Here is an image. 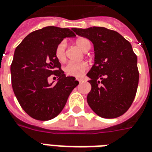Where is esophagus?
<instances>
[{"instance_id":"34e87169","label":"esophagus","mask_w":152,"mask_h":152,"mask_svg":"<svg viewBox=\"0 0 152 152\" xmlns=\"http://www.w3.org/2000/svg\"><path fill=\"white\" fill-rule=\"evenodd\" d=\"M77 80H78L80 83H81L83 81V79H77Z\"/></svg>"}]
</instances>
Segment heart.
Listing matches in <instances>:
<instances>
[{
  "instance_id": "heart-1",
  "label": "heart",
  "mask_w": 152,
  "mask_h": 152,
  "mask_svg": "<svg viewBox=\"0 0 152 152\" xmlns=\"http://www.w3.org/2000/svg\"><path fill=\"white\" fill-rule=\"evenodd\" d=\"M76 45L82 49L84 52H86L89 50L90 48V42L86 38H80L76 41ZM66 44L64 41L57 45L55 49V56L56 57L59 62H63L66 58ZM88 69V64L86 62H69L65 66L64 71L66 75L70 76H74V77H80L82 76L85 71Z\"/></svg>"
}]
</instances>
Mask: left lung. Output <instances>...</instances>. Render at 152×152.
<instances>
[{
    "label": "left lung",
    "instance_id": "obj_1",
    "mask_svg": "<svg viewBox=\"0 0 152 152\" xmlns=\"http://www.w3.org/2000/svg\"><path fill=\"white\" fill-rule=\"evenodd\" d=\"M72 30L94 44L95 62L87 73L91 85L88 104L104 118L123 115L134 100L139 81L137 58L131 43L103 27Z\"/></svg>",
    "mask_w": 152,
    "mask_h": 152
}]
</instances>
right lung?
<instances>
[{"mask_svg": "<svg viewBox=\"0 0 152 152\" xmlns=\"http://www.w3.org/2000/svg\"><path fill=\"white\" fill-rule=\"evenodd\" d=\"M75 36L69 28L48 26L30 33L15 49L11 65L12 88L22 109L34 119L48 121L58 115L79 84L72 76H65L55 56L58 43ZM51 75L59 77L56 85L48 83Z\"/></svg>", "mask_w": 152, "mask_h": 152, "instance_id": "obj_1", "label": "right lung"}]
</instances>
